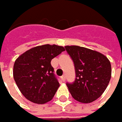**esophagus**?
<instances>
[{
	"label": "esophagus",
	"instance_id": "34e87169",
	"mask_svg": "<svg viewBox=\"0 0 122 122\" xmlns=\"http://www.w3.org/2000/svg\"><path fill=\"white\" fill-rule=\"evenodd\" d=\"M61 78H62V81H65L66 80V76L65 75H63L62 77H61Z\"/></svg>",
	"mask_w": 122,
	"mask_h": 122
}]
</instances>
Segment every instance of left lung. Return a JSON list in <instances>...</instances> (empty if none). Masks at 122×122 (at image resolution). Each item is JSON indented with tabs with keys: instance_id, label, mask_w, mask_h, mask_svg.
I'll return each mask as SVG.
<instances>
[{
	"instance_id": "obj_1",
	"label": "left lung",
	"mask_w": 122,
	"mask_h": 122,
	"mask_svg": "<svg viewBox=\"0 0 122 122\" xmlns=\"http://www.w3.org/2000/svg\"><path fill=\"white\" fill-rule=\"evenodd\" d=\"M74 62L76 78L66 83L72 97L88 103L100 97L111 78V65L104 55L78 46H65Z\"/></svg>"
}]
</instances>
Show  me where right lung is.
Listing matches in <instances>:
<instances>
[{
    "label": "right lung",
    "instance_id": "1",
    "mask_svg": "<svg viewBox=\"0 0 122 122\" xmlns=\"http://www.w3.org/2000/svg\"><path fill=\"white\" fill-rule=\"evenodd\" d=\"M65 51L62 46L45 44L31 48L16 60L14 78L27 99L43 104L53 99L60 85L51 62Z\"/></svg>",
    "mask_w": 122,
    "mask_h": 122
}]
</instances>
